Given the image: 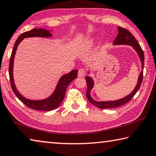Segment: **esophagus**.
Here are the masks:
<instances>
[{
	"instance_id": "1",
	"label": "esophagus",
	"mask_w": 156,
	"mask_h": 156,
	"mask_svg": "<svg viewBox=\"0 0 156 156\" xmlns=\"http://www.w3.org/2000/svg\"><path fill=\"white\" fill-rule=\"evenodd\" d=\"M85 74H86V72L83 69H80L78 70V76H80V77H83V76H85Z\"/></svg>"
}]
</instances>
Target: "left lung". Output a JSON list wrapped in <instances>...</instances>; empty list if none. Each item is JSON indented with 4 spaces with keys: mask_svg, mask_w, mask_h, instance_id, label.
Returning <instances> with one entry per match:
<instances>
[{
    "mask_svg": "<svg viewBox=\"0 0 156 156\" xmlns=\"http://www.w3.org/2000/svg\"><path fill=\"white\" fill-rule=\"evenodd\" d=\"M117 30L119 31L118 35L116 39H115L113 42V45L117 46V45H128L131 46L133 48L135 49V51L137 52L139 56L140 60L142 64V71H141L139 77L137 79V85L134 88L131 93L126 96L125 97H123L120 99L115 100V101H98L94 99H93V98L91 96V91L92 90V88L94 86V81L92 77L91 76H86L85 79L87 81V98L88 101L91 103V104L95 105L96 107H97L100 109H105V108H117L119 107L121 105H123L128 102L131 98L133 97L137 91L139 90V89L141 86V84L142 82L143 79V69H144V54L143 52L142 48L140 46V44H138L137 41L136 40L135 37L130 33L129 31L126 29H124L122 28V27L119 26L117 28ZM90 70L89 69L87 71L88 74H90Z\"/></svg>",
    "mask_w": 156,
    "mask_h": 156,
    "instance_id": "obj_1",
    "label": "left lung"
}]
</instances>
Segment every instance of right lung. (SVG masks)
I'll use <instances>...</instances> for the list:
<instances>
[{"instance_id": "add662e5", "label": "right lung", "mask_w": 156, "mask_h": 156, "mask_svg": "<svg viewBox=\"0 0 156 156\" xmlns=\"http://www.w3.org/2000/svg\"><path fill=\"white\" fill-rule=\"evenodd\" d=\"M52 30H48L44 28H34L30 31L25 32L22 33L20 36L17 38L16 41L14 44L13 50L12 52V55L9 60V75L10 79L11 86L14 93L20 100L22 103H24L28 108H32L36 110H43V111H51L55 110V108L60 105L62 101L65 98L66 87L71 81L75 80L78 76V70H73L70 72L66 74H64L59 79L58 83L57 84L56 87L54 90L53 92L51 94L44 99L40 100H32L27 98L23 96L19 92L16 87L15 83H14L13 69H14V60L15 54L19 45L23 39L25 38L29 37H41V38H50L53 37V34L51 33Z\"/></svg>"}]
</instances>
